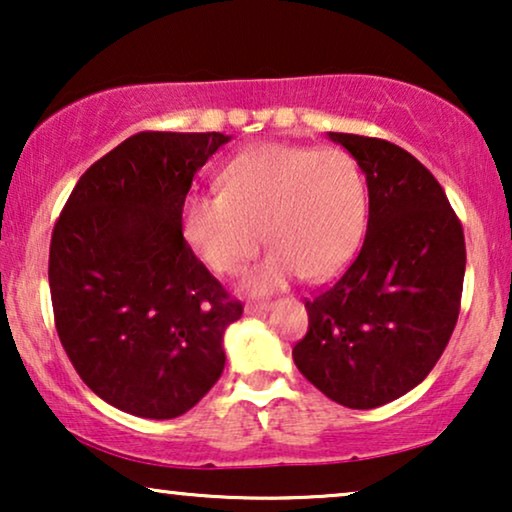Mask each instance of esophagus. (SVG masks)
Wrapping results in <instances>:
<instances>
[{
    "label": "esophagus",
    "mask_w": 512,
    "mask_h": 512,
    "mask_svg": "<svg viewBox=\"0 0 512 512\" xmlns=\"http://www.w3.org/2000/svg\"><path fill=\"white\" fill-rule=\"evenodd\" d=\"M270 310V303H249L244 307V312L247 314H261V312H268Z\"/></svg>",
    "instance_id": "esophagus-1"
}]
</instances>
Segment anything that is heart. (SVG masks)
I'll return each mask as SVG.
<instances>
[{"label":"heart","instance_id":"obj_1","mask_svg":"<svg viewBox=\"0 0 512 512\" xmlns=\"http://www.w3.org/2000/svg\"><path fill=\"white\" fill-rule=\"evenodd\" d=\"M181 228L221 275L240 270L265 237L270 254L244 277L251 293L277 291L298 275L321 282L359 247L366 184L356 160L340 149L263 144L230 160L221 191L186 195Z\"/></svg>","mask_w":512,"mask_h":512}]
</instances>
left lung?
Segmentation results:
<instances>
[{
  "instance_id": "left-lung-1",
  "label": "left lung",
  "mask_w": 512,
  "mask_h": 512,
  "mask_svg": "<svg viewBox=\"0 0 512 512\" xmlns=\"http://www.w3.org/2000/svg\"><path fill=\"white\" fill-rule=\"evenodd\" d=\"M328 137L366 174L368 230L345 275L305 303L310 328L293 361L331 401L370 410L415 389L445 352L466 242L443 186L415 156L387 139Z\"/></svg>"
}]
</instances>
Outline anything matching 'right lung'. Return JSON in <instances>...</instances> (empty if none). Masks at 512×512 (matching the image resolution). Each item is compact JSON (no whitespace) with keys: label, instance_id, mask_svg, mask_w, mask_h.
Masks as SVG:
<instances>
[{"label":"right lung","instance_id":"1","mask_svg":"<svg viewBox=\"0 0 512 512\" xmlns=\"http://www.w3.org/2000/svg\"><path fill=\"white\" fill-rule=\"evenodd\" d=\"M221 132H139L86 170L51 237L60 342L88 389L146 419L184 415L226 366L237 303L195 258L181 207Z\"/></svg>","mask_w":512,"mask_h":512}]
</instances>
